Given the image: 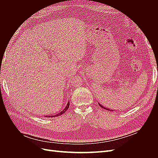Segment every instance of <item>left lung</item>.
<instances>
[{"label": "left lung", "mask_w": 158, "mask_h": 158, "mask_svg": "<svg viewBox=\"0 0 158 158\" xmlns=\"http://www.w3.org/2000/svg\"><path fill=\"white\" fill-rule=\"evenodd\" d=\"M99 106H100V107H102V108H103V109H106V110H108V111H113V110H111V109H107L106 107H105L103 106H102V105H101V104H100L99 103Z\"/></svg>", "instance_id": "1"}]
</instances>
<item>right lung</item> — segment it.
<instances>
[{"label":"right lung","instance_id":"add662e5","mask_svg":"<svg viewBox=\"0 0 158 158\" xmlns=\"http://www.w3.org/2000/svg\"><path fill=\"white\" fill-rule=\"evenodd\" d=\"M69 105H70V102H68V103H66L65 106L62 108L59 111H58L57 113L53 114H51V115H49V116H46V117H58V116H60L62 114H63L66 110H67L69 107Z\"/></svg>","mask_w":158,"mask_h":158}]
</instances>
